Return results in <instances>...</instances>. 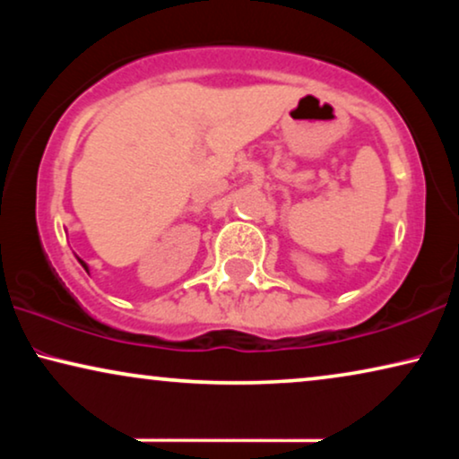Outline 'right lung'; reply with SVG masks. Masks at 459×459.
Returning a JSON list of instances; mask_svg holds the SVG:
<instances>
[{"label": "right lung", "instance_id": "add662e5", "mask_svg": "<svg viewBox=\"0 0 459 459\" xmlns=\"http://www.w3.org/2000/svg\"><path fill=\"white\" fill-rule=\"evenodd\" d=\"M81 265H83V267H85V269H87V265H85V263H83V261H81Z\"/></svg>", "mask_w": 459, "mask_h": 459}]
</instances>
